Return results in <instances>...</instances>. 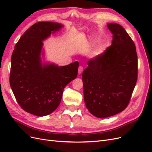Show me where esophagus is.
I'll return each mask as SVG.
<instances>
[{"mask_svg":"<svg viewBox=\"0 0 152 152\" xmlns=\"http://www.w3.org/2000/svg\"><path fill=\"white\" fill-rule=\"evenodd\" d=\"M82 72H83V67H82V66H80L79 67V69H78V73H79V75H80L82 73Z\"/></svg>","mask_w":152,"mask_h":152,"instance_id":"obj_1","label":"esophagus"}]
</instances>
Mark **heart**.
<instances>
[{"label":"heart","mask_w":152,"mask_h":152,"mask_svg":"<svg viewBox=\"0 0 152 152\" xmlns=\"http://www.w3.org/2000/svg\"><path fill=\"white\" fill-rule=\"evenodd\" d=\"M98 40V38L97 37H93L91 39H90V41H89V43L91 45H93L94 44H95L97 41ZM103 45H98V47H96L94 50H93V57H96L99 56V55H100L101 54H102L103 53Z\"/></svg>","instance_id":"1"}]
</instances>
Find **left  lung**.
<instances>
[{"label": "left lung", "mask_w": 152, "mask_h": 152, "mask_svg": "<svg viewBox=\"0 0 152 152\" xmlns=\"http://www.w3.org/2000/svg\"><path fill=\"white\" fill-rule=\"evenodd\" d=\"M113 34L111 46L88 61L82 74L84 99L89 112L107 118L128 105L137 77V57L134 42L123 27L108 23Z\"/></svg>", "instance_id": "8db88e82"}]
</instances>
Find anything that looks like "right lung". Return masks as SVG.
Returning <instances> with one entry per match:
<instances>
[{
	"label": "right lung",
	"instance_id": "1",
	"mask_svg": "<svg viewBox=\"0 0 152 152\" xmlns=\"http://www.w3.org/2000/svg\"><path fill=\"white\" fill-rule=\"evenodd\" d=\"M63 26L55 22L36 23L21 37L12 52L11 89L20 107L36 116L53 113L61 102L64 88L77 76L78 61L59 66L44 61L43 41Z\"/></svg>",
	"mask_w": 152,
	"mask_h": 152
}]
</instances>
